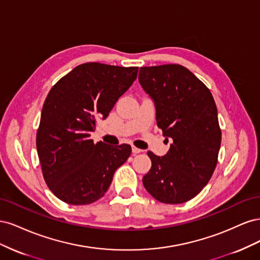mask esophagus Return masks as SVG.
I'll return each instance as SVG.
<instances>
[{"label": "esophagus", "mask_w": 260, "mask_h": 260, "mask_svg": "<svg viewBox=\"0 0 260 260\" xmlns=\"http://www.w3.org/2000/svg\"><path fill=\"white\" fill-rule=\"evenodd\" d=\"M141 152H142V149H141V148H138V147H136V146H132V153L133 154H139V153H141Z\"/></svg>", "instance_id": "1"}]
</instances>
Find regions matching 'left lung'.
<instances>
[{"label": "left lung", "mask_w": 260, "mask_h": 260, "mask_svg": "<svg viewBox=\"0 0 260 260\" xmlns=\"http://www.w3.org/2000/svg\"><path fill=\"white\" fill-rule=\"evenodd\" d=\"M139 82L154 101L157 125L172 139L166 155L147 152L152 168L143 185L160 203H185L208 183L218 161L221 130L214 98L177 64L141 67Z\"/></svg>", "instance_id": "8db88e82"}]
</instances>
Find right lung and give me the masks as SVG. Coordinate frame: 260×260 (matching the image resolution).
I'll use <instances>...</instances> for the list:
<instances>
[{"label": "right lung", "instance_id": "add662e5", "mask_svg": "<svg viewBox=\"0 0 260 260\" xmlns=\"http://www.w3.org/2000/svg\"><path fill=\"white\" fill-rule=\"evenodd\" d=\"M139 67L101 62L77 66L53 85L43 104L37 151L52 193L70 205L98 201L115 171L131 154L128 144H96L90 139L96 121L108 116L137 79Z\"/></svg>", "mask_w": 260, "mask_h": 260}]
</instances>
